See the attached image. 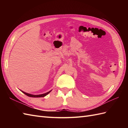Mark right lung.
Returning a JSON list of instances; mask_svg holds the SVG:
<instances>
[{"instance_id":"right-lung-1","label":"right lung","mask_w":128,"mask_h":128,"mask_svg":"<svg viewBox=\"0 0 128 128\" xmlns=\"http://www.w3.org/2000/svg\"><path fill=\"white\" fill-rule=\"evenodd\" d=\"M23 93L24 94H25L26 95H27V96H28V97H44L46 96V95H47L49 93L50 91H49L48 92H47V93L46 94H39V95H34V94H28V93H26V92H24V91H22Z\"/></svg>"}]
</instances>
